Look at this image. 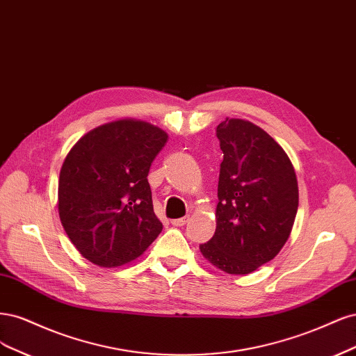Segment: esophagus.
I'll list each match as a JSON object with an SVG mask.
<instances>
[{
  "mask_svg": "<svg viewBox=\"0 0 356 356\" xmlns=\"http://www.w3.org/2000/svg\"><path fill=\"white\" fill-rule=\"evenodd\" d=\"M188 220H189V217H181V219L171 220V225H173V226H185L188 223Z\"/></svg>",
  "mask_w": 356,
  "mask_h": 356,
  "instance_id": "esophagus-1",
  "label": "esophagus"
}]
</instances>
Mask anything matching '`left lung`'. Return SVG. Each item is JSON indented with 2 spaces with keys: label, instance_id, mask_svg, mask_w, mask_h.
Returning <instances> with one entry per match:
<instances>
[{
  "label": "left lung",
  "instance_id": "left-lung-1",
  "mask_svg": "<svg viewBox=\"0 0 356 356\" xmlns=\"http://www.w3.org/2000/svg\"><path fill=\"white\" fill-rule=\"evenodd\" d=\"M220 164L216 232L201 254L231 275H247L277 256L299 207L294 167L284 149L256 124L226 118L216 129Z\"/></svg>",
  "mask_w": 356,
  "mask_h": 356
}]
</instances>
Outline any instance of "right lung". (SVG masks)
I'll list each match as a JSON object with an SVG mask.
<instances>
[{"label":"right lung","instance_id":"add662e5","mask_svg":"<svg viewBox=\"0 0 356 356\" xmlns=\"http://www.w3.org/2000/svg\"><path fill=\"white\" fill-rule=\"evenodd\" d=\"M167 140L156 125L124 118L90 130L67 152L57 209L83 257L118 268L140 257L161 234L147 173Z\"/></svg>","mask_w":356,"mask_h":356}]
</instances>
